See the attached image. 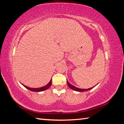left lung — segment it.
I'll use <instances>...</instances> for the list:
<instances>
[{"instance_id": "left-lung-1", "label": "left lung", "mask_w": 124, "mask_h": 124, "mask_svg": "<svg viewBox=\"0 0 124 124\" xmlns=\"http://www.w3.org/2000/svg\"><path fill=\"white\" fill-rule=\"evenodd\" d=\"M67 84H68V87H70L71 89H72L73 90H75V91H78V92H84V91H88V90H90L92 89V88H93L96 86L95 85L94 87L89 88V89H80V88H78L77 87L74 86V85L70 84L68 82V80H67Z\"/></svg>"}]
</instances>
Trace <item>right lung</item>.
Wrapping results in <instances>:
<instances>
[{
	"instance_id": "obj_1",
	"label": "right lung",
	"mask_w": 124,
	"mask_h": 124,
	"mask_svg": "<svg viewBox=\"0 0 124 124\" xmlns=\"http://www.w3.org/2000/svg\"><path fill=\"white\" fill-rule=\"evenodd\" d=\"M21 84L24 87H25L26 88H27V89H28L29 90H30L31 91H33V92H40V91H44V90H46L49 89V88L51 86V85L52 84V79L50 80V82L47 84V85H46L44 86H43V87H39V88H32V87H29L28 86H27L24 85L23 84Z\"/></svg>"
}]
</instances>
